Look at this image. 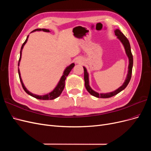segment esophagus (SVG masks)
<instances>
[{
    "label": "esophagus",
    "mask_w": 151,
    "mask_h": 151,
    "mask_svg": "<svg viewBox=\"0 0 151 151\" xmlns=\"http://www.w3.org/2000/svg\"><path fill=\"white\" fill-rule=\"evenodd\" d=\"M82 62H83V59H82L81 58H77L76 59V63H81Z\"/></svg>",
    "instance_id": "esophagus-1"
}]
</instances>
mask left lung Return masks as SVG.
Instances as JSON below:
<instances>
[{
	"mask_svg": "<svg viewBox=\"0 0 151 151\" xmlns=\"http://www.w3.org/2000/svg\"><path fill=\"white\" fill-rule=\"evenodd\" d=\"M115 34L117 36V38L119 39L122 44L124 46L125 50V52L127 55L129 57V71H128V74L127 76L126 80L125 81V83L123 84V85L120 87L119 88L115 90V91L111 93H106V94H99L96 92H95L94 91H93L92 89L91 88V87L89 86V76H88V73L87 72L86 68L84 67V81H85V87L87 89V91L91 94L94 96L96 97V98H108L113 96L121 92L124 89L127 85L129 84V82L130 81L131 77H132V67H133V55H132V53L131 52V48H130V45L129 43V41L127 38L126 36L123 35L122 32L119 29H115Z\"/></svg>",
	"mask_w": 151,
	"mask_h": 151,
	"instance_id": "1",
	"label": "left lung"
}]
</instances>
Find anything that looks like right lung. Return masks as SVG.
Wrapping results in <instances>:
<instances>
[{"label":"right lung","instance_id":"obj_1","mask_svg":"<svg viewBox=\"0 0 151 151\" xmlns=\"http://www.w3.org/2000/svg\"><path fill=\"white\" fill-rule=\"evenodd\" d=\"M45 31V32H50V31L48 29H35L34 31H33H33ZM28 36H27V38L26 40H25V42L23 43V44H22V47H21V51H20V57H19V62H18V66L19 65V62L21 61V53H22V48H23V47L24 45L26 44V43L27 42V41H28ZM75 64L74 63H72V64H70L69 66H68L66 68L65 70H64V72H63V76H62L61 79L60 80V81H59L58 84H57V86H56V88H55L51 93H50L47 94H45V95H43V96H39V95H36V94H33L31 93V92H29V91L28 90H27V89L25 88V86L23 84V83H22V79H21V74H20V72H19V70L18 69V73H19V79H20V81L21 83V84H22V88H23V89L24 90L25 92L28 94L29 95L31 96H33L36 99H42V100H52V99H55L57 98H58L59 96H60L62 93V92L63 91V89H64V87H65V81L66 79V77H67V76L69 74L70 72L71 71V70L73 68V67H74Z\"/></svg>","mask_w":151,"mask_h":151}]
</instances>
